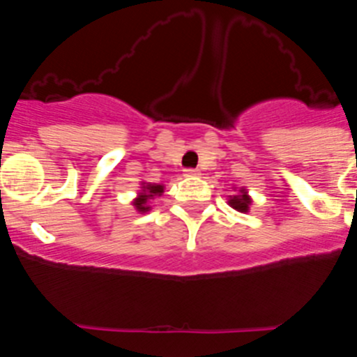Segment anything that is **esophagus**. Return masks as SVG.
I'll return each instance as SVG.
<instances>
[{"label": "esophagus", "mask_w": 357, "mask_h": 357, "mask_svg": "<svg viewBox=\"0 0 357 357\" xmlns=\"http://www.w3.org/2000/svg\"><path fill=\"white\" fill-rule=\"evenodd\" d=\"M198 175H200V172H198V169H193V168L184 169V176H198Z\"/></svg>", "instance_id": "obj_1"}]
</instances>
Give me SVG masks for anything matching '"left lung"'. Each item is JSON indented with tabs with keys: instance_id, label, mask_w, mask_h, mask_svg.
<instances>
[{
	"instance_id": "left-lung-1",
	"label": "left lung",
	"mask_w": 357,
	"mask_h": 357,
	"mask_svg": "<svg viewBox=\"0 0 357 357\" xmlns=\"http://www.w3.org/2000/svg\"><path fill=\"white\" fill-rule=\"evenodd\" d=\"M229 204L232 209L239 211V213H247L248 206L252 204V200H250V197L247 195V191H245V189H241V193L234 195V197H230Z\"/></svg>"
}]
</instances>
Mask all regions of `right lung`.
I'll list each match as a JSON object with an SVG mask.
<instances>
[{"mask_svg":"<svg viewBox=\"0 0 357 357\" xmlns=\"http://www.w3.org/2000/svg\"><path fill=\"white\" fill-rule=\"evenodd\" d=\"M162 191H164V185H160V184H144L143 191L139 193V197L134 200L135 209L139 211V213H146V211H150L148 200L153 197H157V195H160Z\"/></svg>","mask_w":357,"mask_h":357,"instance_id":"right-lung-1","label":"right lung"}]
</instances>
